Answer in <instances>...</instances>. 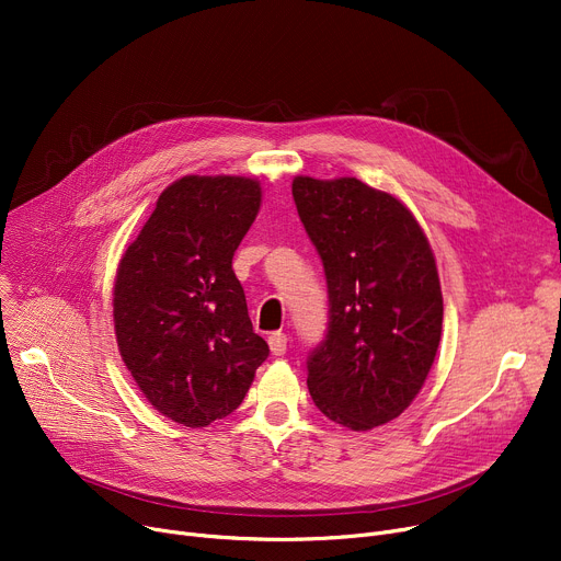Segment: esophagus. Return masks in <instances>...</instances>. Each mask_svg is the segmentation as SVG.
<instances>
[{"label": "esophagus", "mask_w": 561, "mask_h": 561, "mask_svg": "<svg viewBox=\"0 0 561 561\" xmlns=\"http://www.w3.org/2000/svg\"><path fill=\"white\" fill-rule=\"evenodd\" d=\"M286 343H288V339H286V334H282V332H275V334H271V339H268L271 352H273L275 357L286 355Z\"/></svg>", "instance_id": "esophagus-1"}]
</instances>
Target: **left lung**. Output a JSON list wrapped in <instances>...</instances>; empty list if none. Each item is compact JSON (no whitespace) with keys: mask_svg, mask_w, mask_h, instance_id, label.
Here are the masks:
<instances>
[{"mask_svg":"<svg viewBox=\"0 0 561 561\" xmlns=\"http://www.w3.org/2000/svg\"><path fill=\"white\" fill-rule=\"evenodd\" d=\"M293 199L332 305L328 339L309 357V393L352 432L387 425L421 393L444 330L432 245L402 199L357 176L298 174Z\"/></svg>","mask_w":561,"mask_h":561,"instance_id":"1","label":"left lung"}]
</instances>
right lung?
<instances>
[{
  "instance_id": "1",
  "label": "right lung",
  "mask_w": 561,
  "mask_h": 561,
  "mask_svg": "<svg viewBox=\"0 0 561 561\" xmlns=\"http://www.w3.org/2000/svg\"><path fill=\"white\" fill-rule=\"evenodd\" d=\"M261 197L254 176L186 174L159 195L117 263L121 357L147 402L191 430L229 416L271 352L231 268Z\"/></svg>"
}]
</instances>
